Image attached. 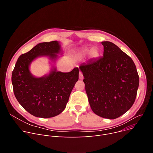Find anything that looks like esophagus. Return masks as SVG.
<instances>
[{"label": "esophagus", "instance_id": "1", "mask_svg": "<svg viewBox=\"0 0 153 153\" xmlns=\"http://www.w3.org/2000/svg\"><path fill=\"white\" fill-rule=\"evenodd\" d=\"M79 79H80V80L83 79V74L82 72L79 73Z\"/></svg>", "mask_w": 153, "mask_h": 153}]
</instances>
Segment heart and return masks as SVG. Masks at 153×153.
I'll use <instances>...</instances> for the list:
<instances>
[{"instance_id":"heart-1","label":"heart","mask_w":153,"mask_h":153,"mask_svg":"<svg viewBox=\"0 0 153 153\" xmlns=\"http://www.w3.org/2000/svg\"><path fill=\"white\" fill-rule=\"evenodd\" d=\"M90 52V50L88 49H85L83 50L82 51H80L79 53V56L83 57L86 56L87 54H88V53ZM90 56L91 58H96L97 57H99V51L97 48H93L91 50L90 52Z\"/></svg>"}]
</instances>
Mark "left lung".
Instances as JSON below:
<instances>
[{
	"label": "left lung",
	"mask_w": 153,
	"mask_h": 153,
	"mask_svg": "<svg viewBox=\"0 0 153 153\" xmlns=\"http://www.w3.org/2000/svg\"><path fill=\"white\" fill-rule=\"evenodd\" d=\"M102 44L103 56L81 64L79 70L93 111L100 117L114 119L134 103L139 77L129 56L111 42Z\"/></svg>",
	"instance_id": "left-lung-1"
}]
</instances>
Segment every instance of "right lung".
I'll use <instances>...</instances> for the list:
<instances>
[{
  "label": "right lung",
  "instance_id": "right-lung-1",
  "mask_svg": "<svg viewBox=\"0 0 153 153\" xmlns=\"http://www.w3.org/2000/svg\"><path fill=\"white\" fill-rule=\"evenodd\" d=\"M60 52L58 41L40 43L22 54L15 65L11 77L15 97L22 106L34 116L50 118L60 114L79 79L77 67L68 73L57 71L54 68L49 74L41 77L32 75L29 67L35 59L48 56L55 61L57 54Z\"/></svg>",
  "mask_w": 153,
  "mask_h": 153
}]
</instances>
